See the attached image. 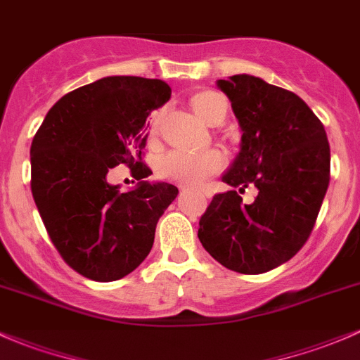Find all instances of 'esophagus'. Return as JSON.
<instances>
[{
	"label": "esophagus",
	"instance_id": "obj_1",
	"mask_svg": "<svg viewBox=\"0 0 360 360\" xmlns=\"http://www.w3.org/2000/svg\"><path fill=\"white\" fill-rule=\"evenodd\" d=\"M184 191H185V188H184Z\"/></svg>",
	"mask_w": 360,
	"mask_h": 360
}]
</instances>
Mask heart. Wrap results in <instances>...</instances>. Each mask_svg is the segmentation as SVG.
<instances>
[{
  "label": "heart",
  "instance_id": "heart-1",
  "mask_svg": "<svg viewBox=\"0 0 360 360\" xmlns=\"http://www.w3.org/2000/svg\"><path fill=\"white\" fill-rule=\"evenodd\" d=\"M192 108L200 120L210 125H216L219 118L226 113V99L216 91H200L192 98ZM161 115L156 113L150 118V135L160 130ZM225 156L221 150L210 149L202 153L188 150H169L158 161V175L163 180L175 181L180 185H200L210 176L216 175L225 168Z\"/></svg>",
  "mask_w": 360,
  "mask_h": 360
}]
</instances>
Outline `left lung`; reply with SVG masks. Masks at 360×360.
Wrapping results in <instances>:
<instances>
[{"instance_id":"8db88e82","label":"left lung","mask_w":360,"mask_h":360,"mask_svg":"<svg viewBox=\"0 0 360 360\" xmlns=\"http://www.w3.org/2000/svg\"><path fill=\"white\" fill-rule=\"evenodd\" d=\"M242 129L237 160L223 181L237 191L216 194L199 219V240L219 264L261 274L304 247L330 184V144L321 120L293 92L252 75L218 80Z\"/></svg>"}]
</instances>
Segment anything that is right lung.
<instances>
[{
	"label": "right lung",
	"instance_id": "right-lung-1",
	"mask_svg": "<svg viewBox=\"0 0 360 360\" xmlns=\"http://www.w3.org/2000/svg\"><path fill=\"white\" fill-rule=\"evenodd\" d=\"M169 94L163 80L106 77L65 94L34 135L30 188L42 223L63 261L89 280L132 273L179 194L165 181L120 192L106 180L118 165L129 166L135 180L149 175L146 120Z\"/></svg>",
	"mask_w": 360,
	"mask_h": 360
}]
</instances>
